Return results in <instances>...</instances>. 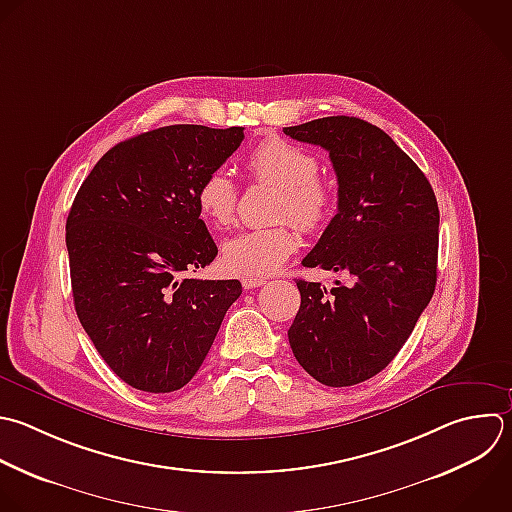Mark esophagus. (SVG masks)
<instances>
[{"mask_svg": "<svg viewBox=\"0 0 512 512\" xmlns=\"http://www.w3.org/2000/svg\"><path fill=\"white\" fill-rule=\"evenodd\" d=\"M264 284H266L264 278H244L242 280L244 290H252V288H258V286H264Z\"/></svg>", "mask_w": 512, "mask_h": 512, "instance_id": "obj_1", "label": "esophagus"}]
</instances>
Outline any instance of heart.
Listing matches in <instances>:
<instances>
[{"label": "heart", "mask_w": 512, "mask_h": 512, "mask_svg": "<svg viewBox=\"0 0 512 512\" xmlns=\"http://www.w3.org/2000/svg\"><path fill=\"white\" fill-rule=\"evenodd\" d=\"M250 174L282 190L276 220H292L304 232L320 230L332 216L334 194L318 178L320 162L306 148L284 138H268L248 156ZM200 214L214 226H228L236 216L238 188L234 180L214 170L196 190ZM298 234L290 224L240 232L222 246V266L228 274L258 278L270 276L296 252Z\"/></svg>", "instance_id": "1"}]
</instances>
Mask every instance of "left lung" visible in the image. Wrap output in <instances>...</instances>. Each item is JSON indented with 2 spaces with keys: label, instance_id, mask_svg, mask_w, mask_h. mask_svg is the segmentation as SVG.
<instances>
[{
  "label": "left lung",
  "instance_id": "8db88e82",
  "mask_svg": "<svg viewBox=\"0 0 512 512\" xmlns=\"http://www.w3.org/2000/svg\"><path fill=\"white\" fill-rule=\"evenodd\" d=\"M284 134L324 148L338 178V212L302 264L348 278L330 290L296 280L290 348L318 382L352 386L392 362L434 294L436 196L394 140L360 118H320Z\"/></svg>",
  "mask_w": 512,
  "mask_h": 512
}]
</instances>
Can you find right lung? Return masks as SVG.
I'll return each mask as SVG.
<instances>
[{
	"mask_svg": "<svg viewBox=\"0 0 512 512\" xmlns=\"http://www.w3.org/2000/svg\"><path fill=\"white\" fill-rule=\"evenodd\" d=\"M244 128L192 124L144 132L108 150L66 224L78 318L104 362L144 392H174L202 366L238 280L182 278L218 248L196 190L242 144Z\"/></svg>",
	"mask_w": 512,
	"mask_h": 512,
	"instance_id": "add662e5",
	"label": "right lung"
}]
</instances>
